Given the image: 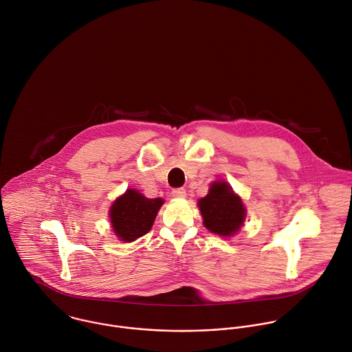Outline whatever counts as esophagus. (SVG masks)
I'll return each mask as SVG.
<instances>
[{
  "instance_id": "esophagus-1",
  "label": "esophagus",
  "mask_w": 352,
  "mask_h": 352,
  "mask_svg": "<svg viewBox=\"0 0 352 352\" xmlns=\"http://www.w3.org/2000/svg\"><path fill=\"white\" fill-rule=\"evenodd\" d=\"M173 196L175 199H185L186 197V190L184 188H177V189H173Z\"/></svg>"
}]
</instances>
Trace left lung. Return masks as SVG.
Instances as JSON below:
<instances>
[{
  "mask_svg": "<svg viewBox=\"0 0 352 352\" xmlns=\"http://www.w3.org/2000/svg\"><path fill=\"white\" fill-rule=\"evenodd\" d=\"M199 208L204 219V226L211 232L223 236L236 232L243 224L246 214L242 200L223 181L212 184L208 195L199 200Z\"/></svg>",
  "mask_w": 352,
  "mask_h": 352,
  "instance_id": "left-lung-1",
  "label": "left lung"
}]
</instances>
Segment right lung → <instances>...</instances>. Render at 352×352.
<instances>
[{"instance_id":"right-lung-1","label":"right lung","mask_w":352,"mask_h":352,"mask_svg":"<svg viewBox=\"0 0 352 352\" xmlns=\"http://www.w3.org/2000/svg\"><path fill=\"white\" fill-rule=\"evenodd\" d=\"M162 204V199H146L138 190H126L124 196L116 200L110 210L116 235L125 242H132L146 234Z\"/></svg>"}]
</instances>
